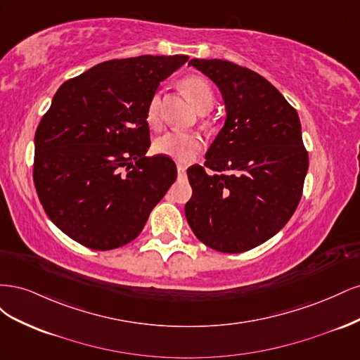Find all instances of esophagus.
I'll list each match as a JSON object with an SVG mask.
<instances>
[{"label":"esophagus","instance_id":"1","mask_svg":"<svg viewBox=\"0 0 360 360\" xmlns=\"http://www.w3.org/2000/svg\"><path fill=\"white\" fill-rule=\"evenodd\" d=\"M177 171H179V176H184V174H186V167L177 165Z\"/></svg>","mask_w":360,"mask_h":360}]
</instances>
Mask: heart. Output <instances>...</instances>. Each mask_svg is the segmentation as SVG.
<instances>
[{
    "label": "heart",
    "mask_w": 360,
    "mask_h": 360,
    "mask_svg": "<svg viewBox=\"0 0 360 360\" xmlns=\"http://www.w3.org/2000/svg\"><path fill=\"white\" fill-rule=\"evenodd\" d=\"M181 89L189 97V101L197 106V110L204 112L209 111L214 102V94L210 82L202 76L191 75L183 78ZM146 120L150 127L158 129L162 124L160 117V93H155L150 97L146 108ZM202 138L193 132H179L172 130L156 139L155 150L159 155L169 156L179 162H191L202 150Z\"/></svg>",
    "instance_id": "obj_1"
}]
</instances>
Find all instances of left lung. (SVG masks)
Here are the masks:
<instances>
[{"label": "left lung", "mask_w": 360, "mask_h": 360, "mask_svg": "<svg viewBox=\"0 0 360 360\" xmlns=\"http://www.w3.org/2000/svg\"><path fill=\"white\" fill-rule=\"evenodd\" d=\"M189 66L219 86L226 120L204 167L188 168L184 213L204 245L240 254L274 237L297 209L309 167L300 120L254 70L225 60L193 58Z\"/></svg>", "instance_id": "obj_1"}]
</instances>
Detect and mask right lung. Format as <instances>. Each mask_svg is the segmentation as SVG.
Masks as SVG:
<instances>
[{
    "label": "right lung",
    "instance_id": "add662e5",
    "mask_svg": "<svg viewBox=\"0 0 360 360\" xmlns=\"http://www.w3.org/2000/svg\"><path fill=\"white\" fill-rule=\"evenodd\" d=\"M188 56L110 60L64 82L34 136L32 179L60 230L94 250L130 243L177 179L168 156L147 158L146 108Z\"/></svg>",
    "mask_w": 360,
    "mask_h": 360
}]
</instances>
